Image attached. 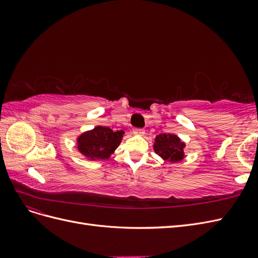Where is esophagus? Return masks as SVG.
<instances>
[{"instance_id": "1", "label": "esophagus", "mask_w": 258, "mask_h": 258, "mask_svg": "<svg viewBox=\"0 0 258 258\" xmlns=\"http://www.w3.org/2000/svg\"><path fill=\"white\" fill-rule=\"evenodd\" d=\"M132 134L136 135V136H144L145 130L144 129H140V128H136V129L132 130Z\"/></svg>"}]
</instances>
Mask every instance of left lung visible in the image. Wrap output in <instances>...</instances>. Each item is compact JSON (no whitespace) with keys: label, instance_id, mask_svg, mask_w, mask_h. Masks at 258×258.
Wrapping results in <instances>:
<instances>
[{"label":"left lung","instance_id":"left-lung-1","mask_svg":"<svg viewBox=\"0 0 258 258\" xmlns=\"http://www.w3.org/2000/svg\"><path fill=\"white\" fill-rule=\"evenodd\" d=\"M154 152L163 160L174 163L182 161L185 157V143L172 134H160L155 138Z\"/></svg>","mask_w":258,"mask_h":258}]
</instances>
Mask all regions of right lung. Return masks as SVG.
Here are the masks:
<instances>
[{
  "label": "right lung",
  "instance_id": "right-lung-1",
  "mask_svg": "<svg viewBox=\"0 0 258 258\" xmlns=\"http://www.w3.org/2000/svg\"><path fill=\"white\" fill-rule=\"evenodd\" d=\"M123 134V130L113 131L108 127L97 126L76 139L77 150L89 160L108 159L119 146Z\"/></svg>",
  "mask_w": 258,
  "mask_h": 258
}]
</instances>
